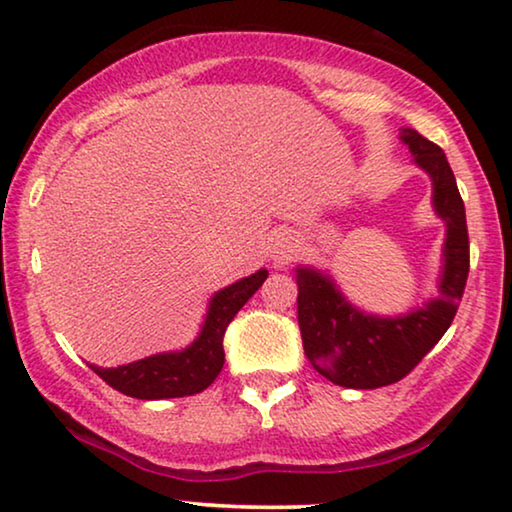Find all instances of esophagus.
I'll use <instances>...</instances> for the list:
<instances>
[{"mask_svg":"<svg viewBox=\"0 0 512 512\" xmlns=\"http://www.w3.org/2000/svg\"><path fill=\"white\" fill-rule=\"evenodd\" d=\"M271 253H273L271 257H276V259L287 257V253H289V241H287V239H278V241H276V246H273Z\"/></svg>","mask_w":512,"mask_h":512,"instance_id":"34e87169","label":"esophagus"}]
</instances>
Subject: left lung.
<instances>
[{"instance_id":"left-lung-1","label":"left lung","mask_w":512,"mask_h":512,"mask_svg":"<svg viewBox=\"0 0 512 512\" xmlns=\"http://www.w3.org/2000/svg\"><path fill=\"white\" fill-rule=\"evenodd\" d=\"M416 167L432 181V207L444 220L439 294L404 315H372L342 294L329 273L296 266L303 349L319 375L345 388H379L407 377L453 324L469 276L464 202L446 154L414 128H402Z\"/></svg>"}]
</instances>
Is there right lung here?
I'll use <instances>...</instances> for the list:
<instances>
[{
    "label": "right lung",
    "instance_id": "1",
    "mask_svg": "<svg viewBox=\"0 0 512 512\" xmlns=\"http://www.w3.org/2000/svg\"><path fill=\"white\" fill-rule=\"evenodd\" d=\"M266 276H269V271L259 269L253 276L218 289L211 296L197 338L179 352H160L128 365H119V368L91 365V370L114 391L137 400L186 398V395L204 391L223 370V335L227 326H230L236 312L248 303L250 296L262 287Z\"/></svg>",
    "mask_w": 512,
    "mask_h": 512
}]
</instances>
